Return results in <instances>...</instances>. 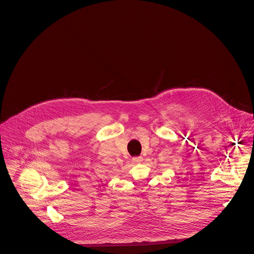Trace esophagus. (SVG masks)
I'll list each match as a JSON object with an SVG mask.
<instances>
[{"mask_svg":"<svg viewBox=\"0 0 254 254\" xmlns=\"http://www.w3.org/2000/svg\"><path fill=\"white\" fill-rule=\"evenodd\" d=\"M132 162L133 163H140V162H142V157H134V158H132Z\"/></svg>","mask_w":254,"mask_h":254,"instance_id":"esophagus-1","label":"esophagus"}]
</instances>
